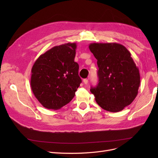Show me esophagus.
Segmentation results:
<instances>
[{"mask_svg":"<svg viewBox=\"0 0 158 158\" xmlns=\"http://www.w3.org/2000/svg\"><path fill=\"white\" fill-rule=\"evenodd\" d=\"M83 82H84V84L87 85V84H88V79H84Z\"/></svg>","mask_w":158,"mask_h":158,"instance_id":"obj_1","label":"esophagus"}]
</instances>
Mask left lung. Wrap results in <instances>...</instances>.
Masks as SVG:
<instances>
[{
	"mask_svg": "<svg viewBox=\"0 0 158 158\" xmlns=\"http://www.w3.org/2000/svg\"><path fill=\"white\" fill-rule=\"evenodd\" d=\"M98 60V84L91 88L97 103L107 111L118 112L129 106L138 94L139 70L125 46L116 43L89 45Z\"/></svg>",
	"mask_w": 158,
	"mask_h": 158,
	"instance_id": "8db88e82",
	"label": "left lung"
}]
</instances>
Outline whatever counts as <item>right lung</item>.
I'll return each instance as SVG.
<instances>
[{"instance_id":"add662e5","label":"right lung","mask_w":158,"mask_h":158,"mask_svg":"<svg viewBox=\"0 0 158 158\" xmlns=\"http://www.w3.org/2000/svg\"><path fill=\"white\" fill-rule=\"evenodd\" d=\"M76 43L55 46L40 56L31 69V88L39 102L59 109L74 97L82 80L74 62Z\"/></svg>"}]
</instances>
